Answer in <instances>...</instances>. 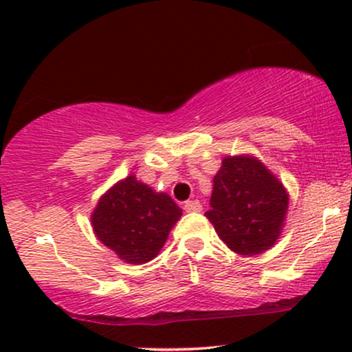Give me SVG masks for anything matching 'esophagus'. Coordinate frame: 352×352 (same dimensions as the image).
<instances>
[{
    "instance_id": "34e87169",
    "label": "esophagus",
    "mask_w": 352,
    "mask_h": 352,
    "mask_svg": "<svg viewBox=\"0 0 352 352\" xmlns=\"http://www.w3.org/2000/svg\"><path fill=\"white\" fill-rule=\"evenodd\" d=\"M184 210L188 213H199V212H201V204L199 200H188V201H185Z\"/></svg>"
}]
</instances>
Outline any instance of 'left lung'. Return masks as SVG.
<instances>
[{
  "mask_svg": "<svg viewBox=\"0 0 352 352\" xmlns=\"http://www.w3.org/2000/svg\"><path fill=\"white\" fill-rule=\"evenodd\" d=\"M288 204L286 188L256 157L228 155L213 179L205 217L232 252L252 256L276 243Z\"/></svg>",
  "mask_w": 352,
  "mask_h": 352,
  "instance_id": "8db88e82",
  "label": "left lung"
}]
</instances>
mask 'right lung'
<instances>
[{
  "mask_svg": "<svg viewBox=\"0 0 352 352\" xmlns=\"http://www.w3.org/2000/svg\"><path fill=\"white\" fill-rule=\"evenodd\" d=\"M182 208L167 193H157L129 175L109 188L92 212L96 236L125 263L153 260L167 241Z\"/></svg>",
  "mask_w": 352,
  "mask_h": 352,
  "instance_id": "add662e5",
  "label": "right lung"
}]
</instances>
